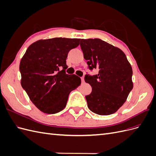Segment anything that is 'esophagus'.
<instances>
[{
    "label": "esophagus",
    "mask_w": 156,
    "mask_h": 156,
    "mask_svg": "<svg viewBox=\"0 0 156 156\" xmlns=\"http://www.w3.org/2000/svg\"><path fill=\"white\" fill-rule=\"evenodd\" d=\"M81 82H82V83H84V77H81Z\"/></svg>",
    "instance_id": "obj_1"
}]
</instances>
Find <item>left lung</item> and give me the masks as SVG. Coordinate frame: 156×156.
I'll return each mask as SVG.
<instances>
[{
	"label": "left lung",
	"instance_id": "1",
	"mask_svg": "<svg viewBox=\"0 0 156 156\" xmlns=\"http://www.w3.org/2000/svg\"><path fill=\"white\" fill-rule=\"evenodd\" d=\"M80 45L89 69H98L97 75L84 77L92 87L91 93L85 96L88 107L99 115L113 114L133 87L131 66L120 49L100 39H82Z\"/></svg>",
	"mask_w": 156,
	"mask_h": 156
}]
</instances>
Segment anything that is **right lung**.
Wrapping results in <instances>:
<instances>
[{
	"label": "right lung",
	"instance_id": "right-lung-1",
	"mask_svg": "<svg viewBox=\"0 0 156 156\" xmlns=\"http://www.w3.org/2000/svg\"><path fill=\"white\" fill-rule=\"evenodd\" d=\"M81 39L54 37L32 44L22 57L21 84L41 112L55 114L66 106L69 94L81 83L77 75L66 73L69 51Z\"/></svg>",
	"mask_w": 156,
	"mask_h": 156
}]
</instances>
